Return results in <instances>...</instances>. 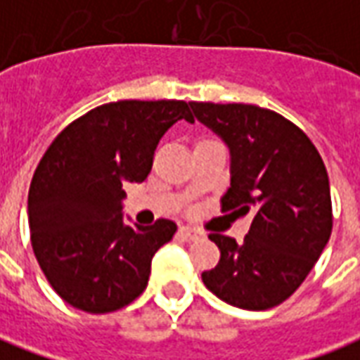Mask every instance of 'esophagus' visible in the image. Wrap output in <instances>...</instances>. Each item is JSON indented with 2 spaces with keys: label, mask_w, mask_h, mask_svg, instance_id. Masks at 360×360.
Here are the masks:
<instances>
[{
  "label": "esophagus",
  "mask_w": 360,
  "mask_h": 360,
  "mask_svg": "<svg viewBox=\"0 0 360 360\" xmlns=\"http://www.w3.org/2000/svg\"><path fill=\"white\" fill-rule=\"evenodd\" d=\"M179 235L181 237H185V239H196V237H200V231H196L193 227L185 226L179 229Z\"/></svg>",
  "instance_id": "obj_1"
}]
</instances>
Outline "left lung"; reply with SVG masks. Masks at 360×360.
<instances>
[{"mask_svg": "<svg viewBox=\"0 0 360 360\" xmlns=\"http://www.w3.org/2000/svg\"><path fill=\"white\" fill-rule=\"evenodd\" d=\"M188 105L229 148L231 181L221 212H255L243 243L210 235L221 257L202 271L204 285L239 309H271L297 291L332 235L324 162L309 136L276 111L250 103Z\"/></svg>", "mask_w": 360, "mask_h": 360, "instance_id": "left-lung-1", "label": "left lung"}]
</instances>
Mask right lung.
I'll return each instance as SVG.
<instances>
[{
	"label": "right lung",
	"mask_w": 360,
	"mask_h": 360,
	"mask_svg": "<svg viewBox=\"0 0 360 360\" xmlns=\"http://www.w3.org/2000/svg\"><path fill=\"white\" fill-rule=\"evenodd\" d=\"M181 100L103 103L65 127L36 167L28 191L32 250L56 293L90 314L123 309L146 289L152 257L177 226H129L125 183H142Z\"/></svg>",
	"instance_id": "add662e5"
}]
</instances>
